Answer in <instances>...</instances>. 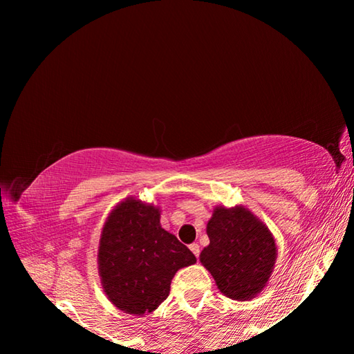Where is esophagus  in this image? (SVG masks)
Instances as JSON below:
<instances>
[{
  "label": "esophagus",
  "mask_w": 354,
  "mask_h": 354,
  "mask_svg": "<svg viewBox=\"0 0 354 354\" xmlns=\"http://www.w3.org/2000/svg\"><path fill=\"white\" fill-rule=\"evenodd\" d=\"M189 248H190L192 253L196 256V259H198V257H200V245L198 243H190Z\"/></svg>",
  "instance_id": "34e87169"
}]
</instances>
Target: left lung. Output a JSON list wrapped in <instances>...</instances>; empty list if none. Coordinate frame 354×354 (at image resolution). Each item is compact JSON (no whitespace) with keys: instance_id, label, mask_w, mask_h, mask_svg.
<instances>
[{"instance_id":"left-lung-1","label":"left lung","mask_w":354,"mask_h":354,"mask_svg":"<svg viewBox=\"0 0 354 354\" xmlns=\"http://www.w3.org/2000/svg\"><path fill=\"white\" fill-rule=\"evenodd\" d=\"M206 232L209 245L200 261L220 292L239 301L256 297L277 262V245L268 227L243 206H217Z\"/></svg>"}]
</instances>
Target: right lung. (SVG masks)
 <instances>
[{
	"mask_svg": "<svg viewBox=\"0 0 354 354\" xmlns=\"http://www.w3.org/2000/svg\"><path fill=\"white\" fill-rule=\"evenodd\" d=\"M195 262V254L160 226L159 207L133 196L112 209L101 231V284L113 306L127 314L158 309L175 273Z\"/></svg>",
	"mask_w": 354,
	"mask_h": 354,
	"instance_id": "obj_1",
	"label": "right lung"
}]
</instances>
